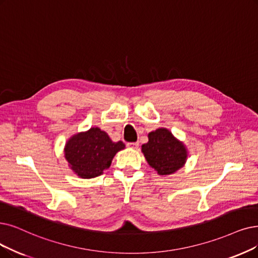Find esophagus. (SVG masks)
<instances>
[{
    "label": "esophagus",
    "mask_w": 258,
    "mask_h": 258,
    "mask_svg": "<svg viewBox=\"0 0 258 258\" xmlns=\"http://www.w3.org/2000/svg\"><path fill=\"white\" fill-rule=\"evenodd\" d=\"M127 146L129 148H132V149H138L139 148V142H133V143H128Z\"/></svg>",
    "instance_id": "1"
}]
</instances>
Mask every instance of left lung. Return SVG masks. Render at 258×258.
Here are the masks:
<instances>
[{"instance_id":"1","label":"left lung","mask_w":258,"mask_h":258,"mask_svg":"<svg viewBox=\"0 0 258 258\" xmlns=\"http://www.w3.org/2000/svg\"><path fill=\"white\" fill-rule=\"evenodd\" d=\"M142 152L149 166L160 176H169L186 163L188 151L166 128H159L148 135V143L142 145Z\"/></svg>"}]
</instances>
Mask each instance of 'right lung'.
Here are the masks:
<instances>
[{"instance_id": "obj_1", "label": "right lung", "mask_w": 258, "mask_h": 258, "mask_svg": "<svg viewBox=\"0 0 258 258\" xmlns=\"http://www.w3.org/2000/svg\"><path fill=\"white\" fill-rule=\"evenodd\" d=\"M125 148L121 141L112 142L105 131L92 127L72 136L64 146L69 167L81 179L100 176L108 169L115 154Z\"/></svg>"}]
</instances>
